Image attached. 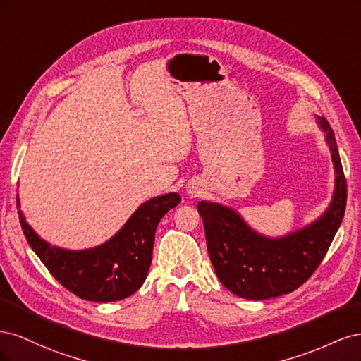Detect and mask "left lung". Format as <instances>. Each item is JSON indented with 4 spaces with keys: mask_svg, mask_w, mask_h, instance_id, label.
Masks as SVG:
<instances>
[{
    "mask_svg": "<svg viewBox=\"0 0 361 361\" xmlns=\"http://www.w3.org/2000/svg\"><path fill=\"white\" fill-rule=\"evenodd\" d=\"M318 123L331 150L336 188L329 209L314 223L288 236L271 239L251 231L241 216L226 206L209 202L197 206L215 274L238 297L259 301L298 289L321 265L343 220V167L330 123L324 117H318Z\"/></svg>",
    "mask_w": 361,
    "mask_h": 361,
    "instance_id": "obj_1",
    "label": "left lung"
}]
</instances>
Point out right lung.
Listing matches in <instances>:
<instances>
[{"instance_id":"add662e5","label":"right lung","mask_w":361,"mask_h":361,"mask_svg":"<svg viewBox=\"0 0 361 361\" xmlns=\"http://www.w3.org/2000/svg\"><path fill=\"white\" fill-rule=\"evenodd\" d=\"M179 202L176 192L147 200L110 241L82 251L49 245L35 233L20 211L19 221L30 247L54 279L82 300L111 302L129 297L143 285L152 264L157 226ZM16 204L19 209V200Z\"/></svg>"}]
</instances>
